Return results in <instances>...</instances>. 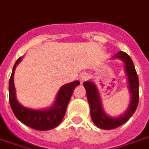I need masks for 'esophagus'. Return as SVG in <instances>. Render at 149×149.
<instances>
[{"label": "esophagus", "mask_w": 149, "mask_h": 149, "mask_svg": "<svg viewBox=\"0 0 149 149\" xmlns=\"http://www.w3.org/2000/svg\"><path fill=\"white\" fill-rule=\"evenodd\" d=\"M89 78V75L88 74H86V73H83V74H81L80 75H79V81H80V83L82 84L84 83V81H86Z\"/></svg>", "instance_id": "esophagus-1"}]
</instances>
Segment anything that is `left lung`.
<instances>
[{
  "instance_id": "8db88e82",
  "label": "left lung",
  "mask_w": 149,
  "mask_h": 149,
  "mask_svg": "<svg viewBox=\"0 0 149 149\" xmlns=\"http://www.w3.org/2000/svg\"><path fill=\"white\" fill-rule=\"evenodd\" d=\"M112 59H118L124 64V70L127 75V81L130 93V102L126 111L118 117H112L104 111L98 88L92 80L84 82L86 90L87 100L90 108V115L95 125L102 129H113L126 123L136 110L139 104V78L135 70L134 62L128 54L119 51Z\"/></svg>"
}]
</instances>
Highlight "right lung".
Wrapping results in <instances>:
<instances>
[{
  "mask_svg": "<svg viewBox=\"0 0 149 149\" xmlns=\"http://www.w3.org/2000/svg\"><path fill=\"white\" fill-rule=\"evenodd\" d=\"M21 60L22 57H20L16 60L9 81V100L11 109L18 120L31 129L40 131L54 129L63 120L74 89L80 83L79 81L75 80L63 85L56 95L54 104L49 108L44 109H33L25 107L20 104L16 99L14 84L15 70Z\"/></svg>",
  "mask_w": 149,
  "mask_h": 149,
  "instance_id": "1",
  "label": "right lung"
}]
</instances>
